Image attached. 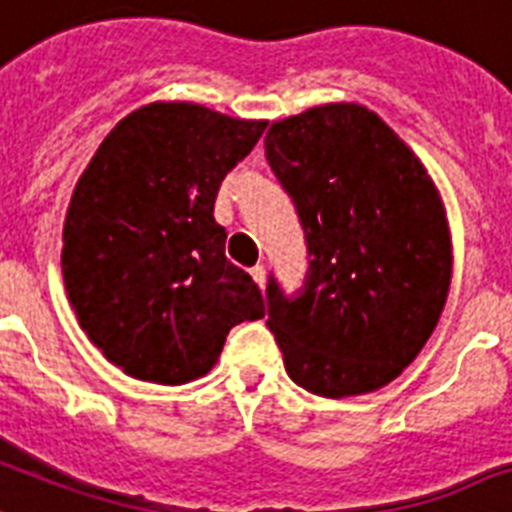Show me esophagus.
<instances>
[{
	"label": "esophagus",
	"mask_w": 512,
	"mask_h": 512,
	"mask_svg": "<svg viewBox=\"0 0 512 512\" xmlns=\"http://www.w3.org/2000/svg\"><path fill=\"white\" fill-rule=\"evenodd\" d=\"M249 273H252V279H255L257 287H263V284H265V268H263V265H255V268H252Z\"/></svg>",
	"instance_id": "obj_1"
}]
</instances>
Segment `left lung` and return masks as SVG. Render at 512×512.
<instances>
[{"label": "left lung", "instance_id": "left-lung-1", "mask_svg": "<svg viewBox=\"0 0 512 512\" xmlns=\"http://www.w3.org/2000/svg\"><path fill=\"white\" fill-rule=\"evenodd\" d=\"M292 198L306 279L268 276V330L298 386L322 397L373 392L403 373L446 306L451 239L427 169L384 120L325 104L265 134Z\"/></svg>", "mask_w": 512, "mask_h": 512}]
</instances>
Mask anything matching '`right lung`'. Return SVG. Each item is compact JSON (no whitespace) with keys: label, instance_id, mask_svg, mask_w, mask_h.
Here are the masks:
<instances>
[{"label":"right lung","instance_id":"right-lung-1","mask_svg":"<svg viewBox=\"0 0 512 512\" xmlns=\"http://www.w3.org/2000/svg\"><path fill=\"white\" fill-rule=\"evenodd\" d=\"M263 131L198 104H150L109 131L74 187L61 252L69 303L128 376L193 381L230 327L265 314L214 222L222 179Z\"/></svg>","mask_w":512,"mask_h":512}]
</instances>
